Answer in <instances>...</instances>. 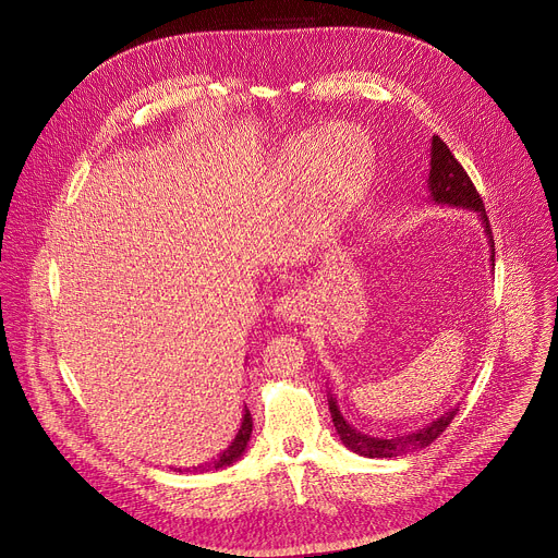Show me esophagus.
I'll use <instances>...</instances> for the list:
<instances>
[{"mask_svg": "<svg viewBox=\"0 0 558 558\" xmlns=\"http://www.w3.org/2000/svg\"><path fill=\"white\" fill-rule=\"evenodd\" d=\"M303 301L299 296H282L278 303H276V314L284 320H299L301 314H303Z\"/></svg>", "mask_w": 558, "mask_h": 558, "instance_id": "esophagus-1", "label": "esophagus"}]
</instances>
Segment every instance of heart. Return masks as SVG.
I'll list each match as a JSON object with an SVG mask.
<instances>
[{"mask_svg": "<svg viewBox=\"0 0 558 558\" xmlns=\"http://www.w3.org/2000/svg\"><path fill=\"white\" fill-rule=\"evenodd\" d=\"M371 162V142L360 129L332 126L330 131H310L291 140L278 158V171L294 187L307 190L314 185L324 208L341 215L364 194Z\"/></svg>", "mask_w": 558, "mask_h": 558, "instance_id": "1", "label": "heart"}]
</instances>
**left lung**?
<instances>
[{"label":"left lung","mask_w":558,"mask_h":558,"mask_svg":"<svg viewBox=\"0 0 558 558\" xmlns=\"http://www.w3.org/2000/svg\"><path fill=\"white\" fill-rule=\"evenodd\" d=\"M429 179H427V187H429V201L436 205H450V208H461V210H471L477 215V219L484 226V232L488 238V251H490V267H495V246H493V234H490V226H488V217L484 210V203L473 185V181L468 179V173L463 171V167L457 162V158L450 154V149L446 146V142L432 135V149H429ZM328 404H330V414H332V423L337 427V434L341 438V444L353 450L362 457L368 459H391V457H400L407 452L421 450L425 446H429L434 438L441 436V432L450 425V421L457 416L459 409H450V412L441 414L436 421H432L429 425L409 432V434H396V436H371L364 434L360 429H355L350 425L341 409L337 404V396L332 391H328Z\"/></svg>","instance_id":"obj_1"}]
</instances>
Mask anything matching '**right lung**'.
<instances>
[{
  "mask_svg": "<svg viewBox=\"0 0 558 558\" xmlns=\"http://www.w3.org/2000/svg\"><path fill=\"white\" fill-rule=\"evenodd\" d=\"M251 432H253V418H251L248 409L244 407L242 425H240L238 434H234L230 446L213 463H201V465H194V468H185V473H208V471H219V468H226V465L234 463L246 452L248 441H251ZM175 473H183V471H181V468H175Z\"/></svg>",
  "mask_w": 558,
  "mask_h": 558,
  "instance_id": "obj_1",
  "label": "right lung"
}]
</instances>
